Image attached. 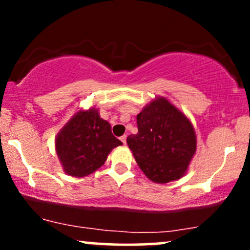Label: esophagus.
Instances as JSON below:
<instances>
[{"label":"esophagus","instance_id":"34e87169","mask_svg":"<svg viewBox=\"0 0 250 250\" xmlns=\"http://www.w3.org/2000/svg\"><path fill=\"white\" fill-rule=\"evenodd\" d=\"M120 140H121L123 145H125V142H127V136H125V135H123V136L120 137Z\"/></svg>","mask_w":250,"mask_h":250}]
</instances>
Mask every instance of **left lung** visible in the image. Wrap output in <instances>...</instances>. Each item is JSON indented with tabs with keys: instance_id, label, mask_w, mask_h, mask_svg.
Returning a JSON list of instances; mask_svg holds the SVG:
<instances>
[{
	"instance_id": "8db88e82",
	"label": "left lung",
	"mask_w": 250,
	"mask_h": 250,
	"mask_svg": "<svg viewBox=\"0 0 250 250\" xmlns=\"http://www.w3.org/2000/svg\"><path fill=\"white\" fill-rule=\"evenodd\" d=\"M136 119L139 131L129 135L127 143L141 170L155 183L181 179L196 151V135L188 117L159 96Z\"/></svg>"
}]
</instances>
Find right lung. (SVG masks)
<instances>
[{"mask_svg":"<svg viewBox=\"0 0 250 250\" xmlns=\"http://www.w3.org/2000/svg\"><path fill=\"white\" fill-rule=\"evenodd\" d=\"M121 145L96 108L77 111L55 139L56 154L63 170L74 177L94 173L103 166L109 153Z\"/></svg>","mask_w":250,"mask_h":250,"instance_id":"1","label":"right lung"}]
</instances>
